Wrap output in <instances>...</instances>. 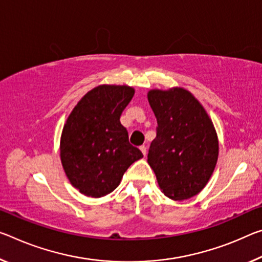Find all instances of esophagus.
<instances>
[{"label": "esophagus", "mask_w": 262, "mask_h": 262, "mask_svg": "<svg viewBox=\"0 0 262 262\" xmlns=\"http://www.w3.org/2000/svg\"><path fill=\"white\" fill-rule=\"evenodd\" d=\"M140 150L142 151V154H143L144 156L147 155V147H146V146H141V147H140Z\"/></svg>", "instance_id": "34e87169"}]
</instances>
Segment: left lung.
Masks as SVG:
<instances>
[{
    "label": "left lung",
    "instance_id": "1",
    "mask_svg": "<svg viewBox=\"0 0 262 262\" xmlns=\"http://www.w3.org/2000/svg\"><path fill=\"white\" fill-rule=\"evenodd\" d=\"M148 101L157 120L148 163L161 191L173 201L196 196L212 176L218 160L212 120L183 87L150 90Z\"/></svg>",
    "mask_w": 262,
    "mask_h": 262
}]
</instances>
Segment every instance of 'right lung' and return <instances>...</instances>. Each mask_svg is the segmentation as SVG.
<instances>
[{
  "mask_svg": "<svg viewBox=\"0 0 262 262\" xmlns=\"http://www.w3.org/2000/svg\"><path fill=\"white\" fill-rule=\"evenodd\" d=\"M135 90L99 85L74 106L60 136V161L70 183L87 197L100 198L118 188L123 173L143 155L120 122Z\"/></svg>",
  "mask_w": 262,
  "mask_h": 262,
  "instance_id": "right-lung-1",
  "label": "right lung"
}]
</instances>
